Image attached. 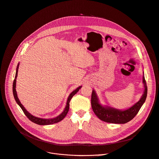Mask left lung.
I'll use <instances>...</instances> for the list:
<instances>
[{
  "label": "left lung",
  "mask_w": 159,
  "mask_h": 159,
  "mask_svg": "<svg viewBox=\"0 0 159 159\" xmlns=\"http://www.w3.org/2000/svg\"><path fill=\"white\" fill-rule=\"evenodd\" d=\"M143 84L144 92L140 99L132 107L125 110H119L108 105H102L96 91L93 89L91 95V106L94 113L100 120L108 123L125 124L131 120L145 102L147 96V85L144 76V72Z\"/></svg>",
  "instance_id": "left-lung-1"
}]
</instances>
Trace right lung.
<instances>
[{"label":"right lung","mask_w":159,"mask_h":159,"mask_svg":"<svg viewBox=\"0 0 159 159\" xmlns=\"http://www.w3.org/2000/svg\"><path fill=\"white\" fill-rule=\"evenodd\" d=\"M19 65H20V63H18L17 68H16V75H15V78H14V82H13V84H12V92H13V95H14V98L15 99V101L16 102L17 104L20 107V108L22 109L23 111L24 112V113L25 114L26 116L28 117V119H29V120H30L32 122H33L34 123H35L38 125H50V124H53L55 123H57L60 122L61 120H62L66 115L67 113L68 112L69 110V107H70V102L71 99L79 91V89L82 88V85L79 86L76 89H75L74 91H72L70 95L68 96V98L67 99V102H66V107L63 110V111L58 116H57L56 117L52 118V119H42V118H40V117H37L34 116L33 115H32L31 113H30L28 112L25 108L23 107V105L21 103L20 99L18 98V95H17V92L16 91V78L18 76V68H19Z\"/></svg>","instance_id":"obj_1"}]
</instances>
